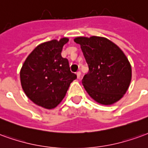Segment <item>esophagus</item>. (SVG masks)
Instances as JSON below:
<instances>
[{"label":"esophagus","instance_id":"34e87169","mask_svg":"<svg viewBox=\"0 0 148 148\" xmlns=\"http://www.w3.org/2000/svg\"><path fill=\"white\" fill-rule=\"evenodd\" d=\"M76 75H77V78L79 79L80 78V76H81V73H80V72H77V73H76Z\"/></svg>","mask_w":148,"mask_h":148}]
</instances>
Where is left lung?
<instances>
[{"mask_svg": "<svg viewBox=\"0 0 148 148\" xmlns=\"http://www.w3.org/2000/svg\"><path fill=\"white\" fill-rule=\"evenodd\" d=\"M89 68L82 84L88 95L102 105H111L125 94L132 79L128 58L119 47L103 37L75 38Z\"/></svg>", "mask_w": 148, "mask_h": 148, "instance_id": "obj_1", "label": "left lung"}]
</instances>
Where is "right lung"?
<instances>
[{"label": "right lung", "mask_w": 148, "mask_h": 148, "mask_svg": "<svg viewBox=\"0 0 148 148\" xmlns=\"http://www.w3.org/2000/svg\"><path fill=\"white\" fill-rule=\"evenodd\" d=\"M68 38L42 43L27 58L20 70V81L26 95L36 105L53 109L64 98L76 75L70 71L61 51Z\"/></svg>", "instance_id": "add662e5"}]
</instances>
